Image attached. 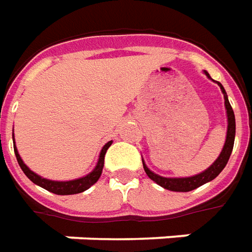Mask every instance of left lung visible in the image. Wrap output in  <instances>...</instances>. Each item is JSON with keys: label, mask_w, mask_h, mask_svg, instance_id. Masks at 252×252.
<instances>
[{"label": "left lung", "mask_w": 252, "mask_h": 252, "mask_svg": "<svg viewBox=\"0 0 252 252\" xmlns=\"http://www.w3.org/2000/svg\"><path fill=\"white\" fill-rule=\"evenodd\" d=\"M204 74L208 78H211L210 74L204 70ZM212 80V78H211ZM220 85V91L223 94V99H225V109H226V117H227V131H226V139H225V143H223V148L220 150V156L215 161L212 162L211 165L208 168L200 172L197 175L193 176H186V178H165V176L158 175L153 171H150L148 168V165L145 164L143 158H142V162H143V168H145V172L148 174V176L155 181L156 184L160 185L161 188L167 189V190L171 191H190L194 190L200 188L201 185L207 184V182H211L212 179H215L217 176L220 175L222 172V169L226 167L227 161H229V157L232 155V150H233L234 145V135H236V120H234V113L232 106L229 103V99H227L226 91L222 87V84L217 83Z\"/></svg>", "instance_id": "1"}]
</instances>
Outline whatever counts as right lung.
Here are the masks:
<instances>
[{
  "label": "right lung",
  "mask_w": 252,
  "mask_h": 252,
  "mask_svg": "<svg viewBox=\"0 0 252 252\" xmlns=\"http://www.w3.org/2000/svg\"><path fill=\"white\" fill-rule=\"evenodd\" d=\"M13 136V149H15V156L18 158L19 165L22 171L25 172V175L32 181V184L38 185L42 189L51 191V193H55V194H61V196H66V194H77V193H83L87 189H90L91 186L94 184H96L97 179L102 175V169H103L104 164V155L107 152V149L110 148V145L113 143V140H109L106 145H104L102 150H100V155H99V158H97L96 165L95 168L91 171L90 174H87L85 176H81V178H77V179H71V181H52V179H47V178H42L38 174L32 172V169L29 168L26 165L22 157L19 155L18 149H16V145H15V135L12 133Z\"/></svg>",
  "instance_id": "add662e5"
}]
</instances>
